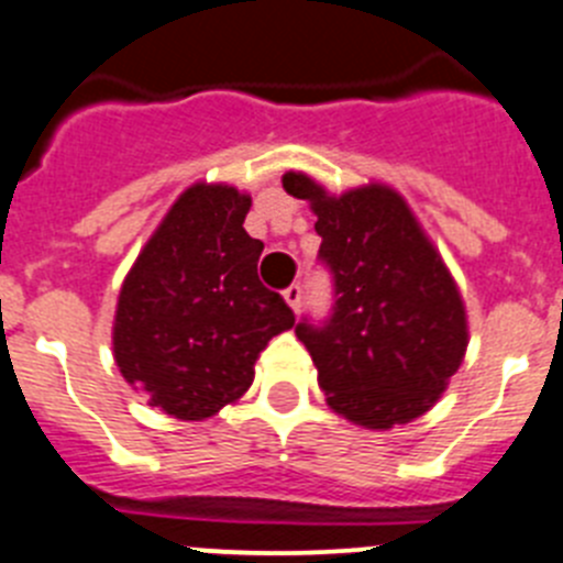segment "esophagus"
<instances>
[{
	"label": "esophagus",
	"instance_id": "1",
	"mask_svg": "<svg viewBox=\"0 0 563 563\" xmlns=\"http://www.w3.org/2000/svg\"><path fill=\"white\" fill-rule=\"evenodd\" d=\"M283 297H286V302L291 306L294 313L300 311V306H302V286H300V283H291V286L283 291Z\"/></svg>",
	"mask_w": 563,
	"mask_h": 563
}]
</instances>
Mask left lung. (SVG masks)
<instances>
[{
    "instance_id": "obj_1",
    "label": "left lung",
    "mask_w": 563,
    "mask_h": 563,
    "mask_svg": "<svg viewBox=\"0 0 563 563\" xmlns=\"http://www.w3.org/2000/svg\"><path fill=\"white\" fill-rule=\"evenodd\" d=\"M283 187L311 201L319 261L333 275L331 317L294 328L328 407L364 429L429 412L463 362L468 322L452 272L404 196L387 185L331 196L294 170Z\"/></svg>"
}]
</instances>
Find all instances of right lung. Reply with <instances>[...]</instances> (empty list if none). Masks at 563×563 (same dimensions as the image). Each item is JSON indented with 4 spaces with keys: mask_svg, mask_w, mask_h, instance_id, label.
Masks as SVG:
<instances>
[{
    "mask_svg": "<svg viewBox=\"0 0 563 563\" xmlns=\"http://www.w3.org/2000/svg\"><path fill=\"white\" fill-rule=\"evenodd\" d=\"M252 199L230 185L187 187L120 288L114 362L151 407L205 420L238 401L272 336L294 325L257 277L263 244L244 219Z\"/></svg>",
    "mask_w": 563,
    "mask_h": 563,
    "instance_id": "obj_1",
    "label": "right lung"
}]
</instances>
